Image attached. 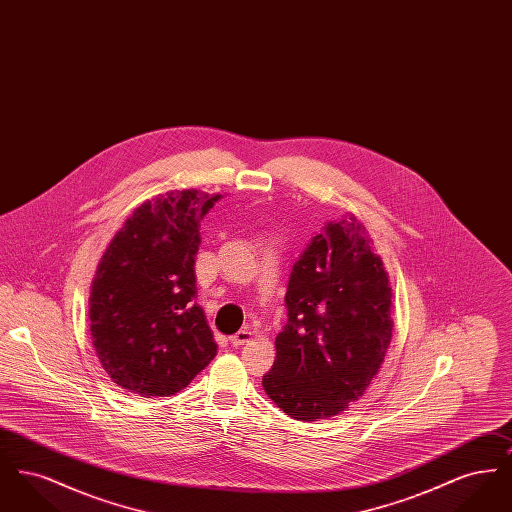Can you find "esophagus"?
Listing matches in <instances>:
<instances>
[{"mask_svg":"<svg viewBox=\"0 0 512 512\" xmlns=\"http://www.w3.org/2000/svg\"><path fill=\"white\" fill-rule=\"evenodd\" d=\"M251 332L249 330H240L238 334H234V336H230V343L234 345V347H240V345H244L247 341L251 340Z\"/></svg>","mask_w":512,"mask_h":512,"instance_id":"obj_1","label":"esophagus"}]
</instances>
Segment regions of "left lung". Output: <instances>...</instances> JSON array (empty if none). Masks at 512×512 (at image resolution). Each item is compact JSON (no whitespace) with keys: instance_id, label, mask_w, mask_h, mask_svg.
Here are the masks:
<instances>
[{"instance_id":"1","label":"left lung","mask_w":512,"mask_h":512,"mask_svg":"<svg viewBox=\"0 0 512 512\" xmlns=\"http://www.w3.org/2000/svg\"><path fill=\"white\" fill-rule=\"evenodd\" d=\"M391 297L365 226L355 215L328 222L293 265L288 324L263 376L276 407L315 422L363 397L390 347Z\"/></svg>"}]
</instances>
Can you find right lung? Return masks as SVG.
<instances>
[{
    "instance_id": "obj_1",
    "label": "right lung",
    "mask_w": 512,
    "mask_h": 512,
    "mask_svg": "<svg viewBox=\"0 0 512 512\" xmlns=\"http://www.w3.org/2000/svg\"><path fill=\"white\" fill-rule=\"evenodd\" d=\"M220 194L172 190L142 203L107 245L90 290L99 363L122 390L169 397L217 355L194 303L199 222Z\"/></svg>"
}]
</instances>
